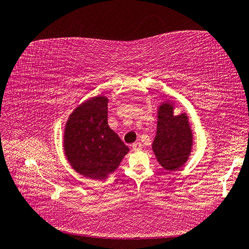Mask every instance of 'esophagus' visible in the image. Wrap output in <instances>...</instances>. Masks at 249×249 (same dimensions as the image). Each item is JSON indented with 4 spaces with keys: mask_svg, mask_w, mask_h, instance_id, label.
Listing matches in <instances>:
<instances>
[{
    "mask_svg": "<svg viewBox=\"0 0 249 249\" xmlns=\"http://www.w3.org/2000/svg\"><path fill=\"white\" fill-rule=\"evenodd\" d=\"M132 148H133V150H135V151L142 150V144L140 143L139 142H135V143H133V144H132Z\"/></svg>",
    "mask_w": 249,
    "mask_h": 249,
    "instance_id": "obj_1",
    "label": "esophagus"
}]
</instances>
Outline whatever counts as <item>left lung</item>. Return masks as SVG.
I'll list each match as a JSON object with an SVG mask.
<instances>
[{
	"instance_id": "1",
	"label": "left lung",
	"mask_w": 249,
	"mask_h": 249,
	"mask_svg": "<svg viewBox=\"0 0 249 249\" xmlns=\"http://www.w3.org/2000/svg\"><path fill=\"white\" fill-rule=\"evenodd\" d=\"M193 134L185 114L173 115V107L163 103L158 112V129L152 143L159 163L165 170L179 169L192 150Z\"/></svg>"
}]
</instances>
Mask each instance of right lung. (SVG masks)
<instances>
[{"label": "right lung", "instance_id": "obj_1", "mask_svg": "<svg viewBox=\"0 0 249 249\" xmlns=\"http://www.w3.org/2000/svg\"><path fill=\"white\" fill-rule=\"evenodd\" d=\"M128 150L107 125L106 97L90 99L71 113L64 133V151L79 174L105 178L117 169Z\"/></svg>", "mask_w": 249, "mask_h": 249}]
</instances>
